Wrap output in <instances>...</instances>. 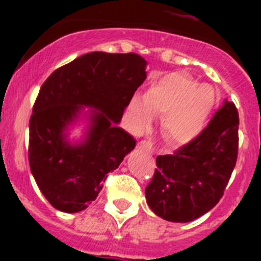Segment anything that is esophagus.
Here are the masks:
<instances>
[{
  "label": "esophagus",
  "instance_id": "obj_1",
  "mask_svg": "<svg viewBox=\"0 0 261 261\" xmlns=\"http://www.w3.org/2000/svg\"><path fill=\"white\" fill-rule=\"evenodd\" d=\"M138 147L141 149V150L147 151V153H153V151H154V146H153V142H151V141H147V139L139 141Z\"/></svg>",
  "mask_w": 261,
  "mask_h": 261
}]
</instances>
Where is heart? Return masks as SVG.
Here are the masks:
<instances>
[{
  "label": "heart",
  "mask_w": 261,
  "mask_h": 261,
  "mask_svg": "<svg viewBox=\"0 0 261 261\" xmlns=\"http://www.w3.org/2000/svg\"><path fill=\"white\" fill-rule=\"evenodd\" d=\"M213 106L210 88L198 87L196 81L184 74H172L147 90L143 104L133 102L130 112L139 128L149 126L151 116L169 112L164 122L167 138L173 143H186L202 131Z\"/></svg>",
  "instance_id": "1"
}]
</instances>
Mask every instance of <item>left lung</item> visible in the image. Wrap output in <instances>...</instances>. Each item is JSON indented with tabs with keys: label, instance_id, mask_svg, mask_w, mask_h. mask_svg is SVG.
Segmentation results:
<instances>
[{
	"label": "left lung",
	"instance_id": "8db88e82",
	"mask_svg": "<svg viewBox=\"0 0 261 261\" xmlns=\"http://www.w3.org/2000/svg\"><path fill=\"white\" fill-rule=\"evenodd\" d=\"M239 112L225 101L207 127L172 154L155 159L146 202L171 222H191L210 211L223 196L239 154Z\"/></svg>",
	"mask_w": 261,
	"mask_h": 261
}]
</instances>
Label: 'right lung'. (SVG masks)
Returning <instances> with one entry per match:
<instances>
[{
    "mask_svg": "<svg viewBox=\"0 0 261 261\" xmlns=\"http://www.w3.org/2000/svg\"><path fill=\"white\" fill-rule=\"evenodd\" d=\"M145 67L134 53L94 51L53 71L42 85L30 119L28 160L39 190L57 210H85L135 147L118 123L146 80ZM83 106L95 108L91 127L83 143L70 145L64 131Z\"/></svg>",
    "mask_w": 261,
    "mask_h": 261,
    "instance_id": "add662e5",
    "label": "right lung"
}]
</instances>
